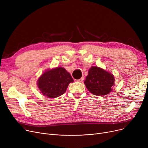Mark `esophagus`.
<instances>
[{
	"mask_svg": "<svg viewBox=\"0 0 148 148\" xmlns=\"http://www.w3.org/2000/svg\"><path fill=\"white\" fill-rule=\"evenodd\" d=\"M83 80H84V77H82L81 79H79V80H77V81L78 82H82L83 81Z\"/></svg>",
	"mask_w": 148,
	"mask_h": 148,
	"instance_id": "34e87169",
	"label": "esophagus"
}]
</instances>
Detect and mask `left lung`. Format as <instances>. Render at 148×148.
<instances>
[{"label": "left lung", "mask_w": 148, "mask_h": 148, "mask_svg": "<svg viewBox=\"0 0 148 148\" xmlns=\"http://www.w3.org/2000/svg\"><path fill=\"white\" fill-rule=\"evenodd\" d=\"M84 83L91 94L103 96L112 91L114 77L112 74L102 68L92 66Z\"/></svg>", "instance_id": "obj_1"}]
</instances>
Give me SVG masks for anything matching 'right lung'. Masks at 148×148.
Returning a JSON list of instances; mask_svg holds the SVG:
<instances>
[{
	"label": "right lung",
	"instance_id": "add662e5",
	"mask_svg": "<svg viewBox=\"0 0 148 148\" xmlns=\"http://www.w3.org/2000/svg\"><path fill=\"white\" fill-rule=\"evenodd\" d=\"M72 77L66 70L57 67L45 71L38 80V87L42 95L50 98L58 97L66 92Z\"/></svg>",
	"mask_w": 148,
	"mask_h": 148
}]
</instances>
